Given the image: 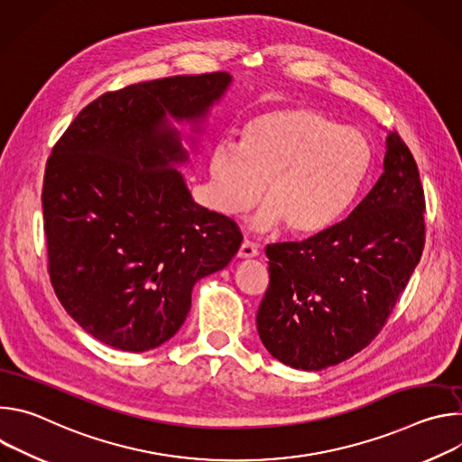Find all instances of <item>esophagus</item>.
I'll return each mask as SVG.
<instances>
[{
	"label": "esophagus",
	"instance_id": "34e87169",
	"mask_svg": "<svg viewBox=\"0 0 462 462\" xmlns=\"http://www.w3.org/2000/svg\"><path fill=\"white\" fill-rule=\"evenodd\" d=\"M257 254H259V246H257L255 243L248 241V239H245V241L241 243V248H239V252H237V255L243 257V259L254 257V255H257Z\"/></svg>",
	"mask_w": 462,
	"mask_h": 462
}]
</instances>
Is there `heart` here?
Segmentation results:
<instances>
[{"instance_id": "b5f03b06", "label": "heart", "mask_w": 462, "mask_h": 462, "mask_svg": "<svg viewBox=\"0 0 462 462\" xmlns=\"http://www.w3.org/2000/svg\"><path fill=\"white\" fill-rule=\"evenodd\" d=\"M371 161V144L356 127L307 106L271 109L245 125L241 144L225 139L214 146V201L228 216L243 214L257 203L267 180L257 228L285 221L294 234H318L353 207Z\"/></svg>"}]
</instances>
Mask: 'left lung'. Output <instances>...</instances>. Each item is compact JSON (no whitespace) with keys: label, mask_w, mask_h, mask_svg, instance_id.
<instances>
[{"label":"left lung","mask_w":462,"mask_h":462,"mask_svg":"<svg viewBox=\"0 0 462 462\" xmlns=\"http://www.w3.org/2000/svg\"><path fill=\"white\" fill-rule=\"evenodd\" d=\"M385 148L383 173L347 219L265 248L271 282L257 333L285 365L319 371L360 353L419 265L426 241L419 168L397 131Z\"/></svg>","instance_id":"1"}]
</instances>
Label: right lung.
<instances>
[{
    "mask_svg": "<svg viewBox=\"0 0 462 462\" xmlns=\"http://www.w3.org/2000/svg\"><path fill=\"white\" fill-rule=\"evenodd\" d=\"M225 71L131 84L86 106L58 139L43 177L52 289L102 344L143 353L170 340L191 289L241 246L234 219L197 205L175 164L186 152L168 115L201 120Z\"/></svg>",
    "mask_w": 462,
    "mask_h": 462,
    "instance_id": "right-lung-1",
    "label": "right lung"
}]
</instances>
